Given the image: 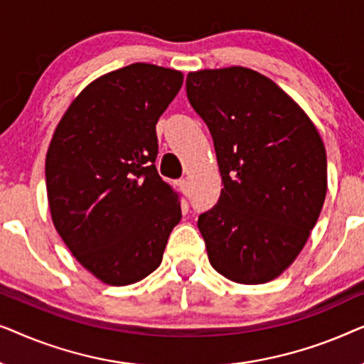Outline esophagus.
Here are the masks:
<instances>
[{"label": "esophagus", "mask_w": 364, "mask_h": 364, "mask_svg": "<svg viewBox=\"0 0 364 364\" xmlns=\"http://www.w3.org/2000/svg\"><path fill=\"white\" fill-rule=\"evenodd\" d=\"M178 187H181V191L186 193V196H188V181H187V178H181V181H178Z\"/></svg>", "instance_id": "1"}]
</instances>
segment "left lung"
Listing matches in <instances>:
<instances>
[{"mask_svg":"<svg viewBox=\"0 0 364 364\" xmlns=\"http://www.w3.org/2000/svg\"><path fill=\"white\" fill-rule=\"evenodd\" d=\"M186 89L212 134L223 183L217 205L197 222L210 265L237 283L270 282L291 265L320 217V134L287 92L252 69L191 73Z\"/></svg>","mask_w":364,"mask_h":364,"instance_id":"obj_1","label":"left lung"}]
</instances>
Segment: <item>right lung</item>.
I'll return each instance as SVG.
<instances>
[{
    "label": "right lung",
    "instance_id": "right-lung-1",
    "mask_svg": "<svg viewBox=\"0 0 364 364\" xmlns=\"http://www.w3.org/2000/svg\"><path fill=\"white\" fill-rule=\"evenodd\" d=\"M182 82V73L146 63L109 73L74 99L49 144L54 227L109 285L151 275L182 217L181 196L156 167V124Z\"/></svg>",
    "mask_w": 364,
    "mask_h": 364
}]
</instances>
